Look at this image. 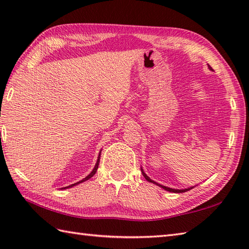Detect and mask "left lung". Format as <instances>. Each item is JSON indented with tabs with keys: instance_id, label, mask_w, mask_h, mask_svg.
Segmentation results:
<instances>
[{
	"instance_id": "1",
	"label": "left lung",
	"mask_w": 249,
	"mask_h": 249,
	"mask_svg": "<svg viewBox=\"0 0 249 249\" xmlns=\"http://www.w3.org/2000/svg\"><path fill=\"white\" fill-rule=\"evenodd\" d=\"M208 67H209V69L210 70H212V68L208 65ZM142 174H143V176L145 177V179L147 181H149V182H153V183H155V184H157V186H159V187H161V188H163L164 190H166V191H169V192H174V193H182V192H187V191H189V190H191L192 188H189V189H183V190H175V189H171V188H167V187H164V186H161V184H159V183H157V182H155V181H153L151 178H149L145 173H144L143 171H142Z\"/></svg>"
}]
</instances>
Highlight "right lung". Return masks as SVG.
Listing matches in <instances>:
<instances>
[{"label":"right lung","instance_id":"right-lung-1","mask_svg":"<svg viewBox=\"0 0 249 249\" xmlns=\"http://www.w3.org/2000/svg\"><path fill=\"white\" fill-rule=\"evenodd\" d=\"M100 159H101V154L98 155V158H97V161H96V164H95V166H94V169H93V171H92L90 174L87 176V177H85L83 180H80L79 182H76V183H74V184H71V186H69V187H66V188H71V187H73V186H76V184H78V183H80V182H83V181H86V180H88V179H90L92 176H93L95 173H96V171H97V169H98V163H100ZM65 188V189H66Z\"/></svg>","mask_w":249,"mask_h":249}]
</instances>
